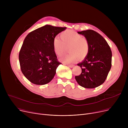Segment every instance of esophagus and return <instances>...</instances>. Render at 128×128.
Masks as SVG:
<instances>
[{
	"mask_svg": "<svg viewBox=\"0 0 128 128\" xmlns=\"http://www.w3.org/2000/svg\"><path fill=\"white\" fill-rule=\"evenodd\" d=\"M68 66L69 67V68H73L74 66V65H68Z\"/></svg>",
	"mask_w": 128,
	"mask_h": 128,
	"instance_id": "obj_1",
	"label": "esophagus"
}]
</instances>
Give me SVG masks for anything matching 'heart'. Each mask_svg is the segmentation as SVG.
I'll use <instances>...</instances> for the list:
<instances>
[{
    "mask_svg": "<svg viewBox=\"0 0 128 128\" xmlns=\"http://www.w3.org/2000/svg\"><path fill=\"white\" fill-rule=\"evenodd\" d=\"M60 37L56 36L53 39V49L59 56H63L68 48L70 54L60 58L62 62L70 64L84 59L89 51V44L88 40L77 32L67 30L60 34Z\"/></svg>",
    "mask_w": 128,
    "mask_h": 128,
    "instance_id": "b5f03b06",
    "label": "heart"
}]
</instances>
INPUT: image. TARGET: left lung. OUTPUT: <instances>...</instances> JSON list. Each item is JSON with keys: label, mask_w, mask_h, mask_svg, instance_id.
<instances>
[{"label": "left lung", "mask_w": 128, "mask_h": 128, "mask_svg": "<svg viewBox=\"0 0 128 128\" xmlns=\"http://www.w3.org/2000/svg\"><path fill=\"white\" fill-rule=\"evenodd\" d=\"M78 33L88 40L89 51L82 61L77 64L82 72L75 79L84 88H95L104 82L111 68L112 51L105 39L96 31L89 30Z\"/></svg>", "instance_id": "obj_1"}]
</instances>
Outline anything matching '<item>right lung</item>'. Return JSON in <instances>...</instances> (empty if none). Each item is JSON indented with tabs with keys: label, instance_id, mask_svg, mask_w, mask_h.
<instances>
[{
	"label": "right lung",
	"instance_id": "right-lung-1",
	"mask_svg": "<svg viewBox=\"0 0 128 128\" xmlns=\"http://www.w3.org/2000/svg\"><path fill=\"white\" fill-rule=\"evenodd\" d=\"M66 28L46 25L30 32L25 37L19 53L21 70L32 83L43 85L55 76L60 64L53 49L56 36Z\"/></svg>",
	"mask_w": 128,
	"mask_h": 128
}]
</instances>
